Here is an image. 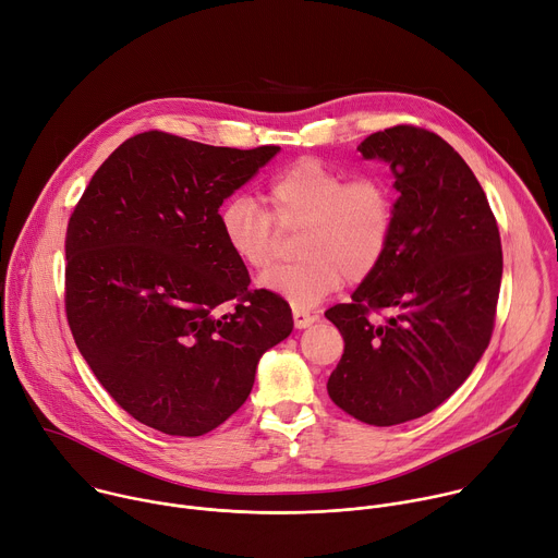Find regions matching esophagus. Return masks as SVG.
I'll list each match as a JSON object with an SVG mask.
<instances>
[{"label": "esophagus", "instance_id": "obj_1", "mask_svg": "<svg viewBox=\"0 0 558 558\" xmlns=\"http://www.w3.org/2000/svg\"><path fill=\"white\" fill-rule=\"evenodd\" d=\"M292 319H294V326L299 330H303V328L313 326L317 322V315L311 313V311H305V307H292Z\"/></svg>", "mask_w": 558, "mask_h": 558}]
</instances>
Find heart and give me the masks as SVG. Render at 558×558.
<instances>
[{"instance_id": "obj_1", "label": "heart", "mask_w": 558, "mask_h": 558, "mask_svg": "<svg viewBox=\"0 0 558 558\" xmlns=\"http://www.w3.org/2000/svg\"><path fill=\"white\" fill-rule=\"evenodd\" d=\"M270 213L245 195L219 208L228 251L251 270H266L281 251V230H299L294 264L272 268L262 286L296 307L324 301L343 281L373 277L395 236L397 199L379 174L350 177L322 159L305 157L268 185Z\"/></svg>"}]
</instances>
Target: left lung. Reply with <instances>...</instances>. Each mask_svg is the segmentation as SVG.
<instances>
[{"mask_svg": "<svg viewBox=\"0 0 558 558\" xmlns=\"http://www.w3.org/2000/svg\"><path fill=\"white\" fill-rule=\"evenodd\" d=\"M359 150L390 163L397 223L381 268L326 311L345 343L328 395L388 427L439 408L470 377L494 330L504 253L478 179L446 140L401 123Z\"/></svg>", "mask_w": 558, "mask_h": 558, "instance_id": "8db88e82", "label": "left lung"}]
</instances>
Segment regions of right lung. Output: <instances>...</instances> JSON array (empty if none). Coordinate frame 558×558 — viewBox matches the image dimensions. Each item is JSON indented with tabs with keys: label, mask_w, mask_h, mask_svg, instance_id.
I'll list each match as a JSON object with an SVG mask.
<instances>
[{
	"label": "right lung",
	"mask_w": 558,
	"mask_h": 558,
	"mask_svg": "<svg viewBox=\"0 0 558 558\" xmlns=\"http://www.w3.org/2000/svg\"><path fill=\"white\" fill-rule=\"evenodd\" d=\"M277 153L140 133L99 166L71 215L73 339L106 392L163 435L221 425L251 395L262 354L292 332L288 301L251 290L219 230L223 199Z\"/></svg>",
	"instance_id": "1"
}]
</instances>
